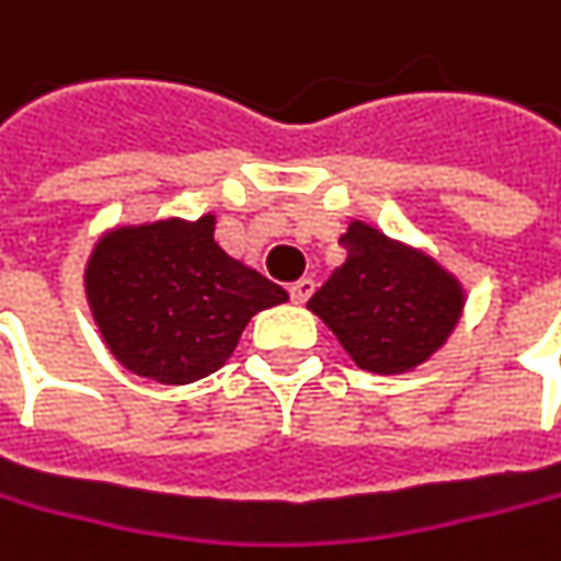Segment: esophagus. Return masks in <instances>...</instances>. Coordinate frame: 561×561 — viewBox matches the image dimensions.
Instances as JSON below:
<instances>
[{
	"mask_svg": "<svg viewBox=\"0 0 561 561\" xmlns=\"http://www.w3.org/2000/svg\"><path fill=\"white\" fill-rule=\"evenodd\" d=\"M312 294H316V280H312V277H299L294 287H290V299L299 302V306H302Z\"/></svg>",
	"mask_w": 561,
	"mask_h": 561,
	"instance_id": "esophagus-1",
	"label": "esophagus"
}]
</instances>
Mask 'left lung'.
I'll use <instances>...</instances> for the list:
<instances>
[{
    "mask_svg": "<svg viewBox=\"0 0 561 561\" xmlns=\"http://www.w3.org/2000/svg\"><path fill=\"white\" fill-rule=\"evenodd\" d=\"M344 265L309 299L351 359L378 376L426 363L461 319V284L435 259L353 220L341 237Z\"/></svg>",
    "mask_w": 561,
    "mask_h": 561,
    "instance_id": "1",
    "label": "left lung"
}]
</instances>
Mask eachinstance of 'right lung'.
<instances>
[{
    "instance_id": "1",
    "label": "right lung",
    "mask_w": 561,
    "mask_h": 561,
    "mask_svg": "<svg viewBox=\"0 0 561 561\" xmlns=\"http://www.w3.org/2000/svg\"><path fill=\"white\" fill-rule=\"evenodd\" d=\"M84 290L110 353L160 385L217 373L249 319L290 299L214 242V214L103 233L84 267Z\"/></svg>"
}]
</instances>
